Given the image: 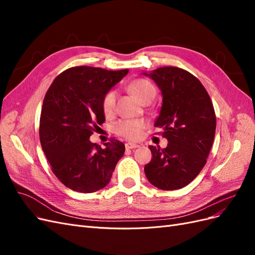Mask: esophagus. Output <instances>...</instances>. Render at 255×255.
I'll use <instances>...</instances> for the list:
<instances>
[{"label": "esophagus", "mask_w": 255, "mask_h": 255, "mask_svg": "<svg viewBox=\"0 0 255 255\" xmlns=\"http://www.w3.org/2000/svg\"><path fill=\"white\" fill-rule=\"evenodd\" d=\"M138 145L137 143H133V142H127L126 143V148L128 149V150H130V149H136V148H138Z\"/></svg>", "instance_id": "obj_1"}]
</instances>
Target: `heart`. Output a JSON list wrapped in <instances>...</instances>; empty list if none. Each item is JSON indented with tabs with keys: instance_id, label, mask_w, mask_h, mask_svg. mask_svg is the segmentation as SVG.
Listing matches in <instances>:
<instances>
[{
	"instance_id": "1",
	"label": "heart",
	"mask_w": 255,
	"mask_h": 255,
	"mask_svg": "<svg viewBox=\"0 0 255 255\" xmlns=\"http://www.w3.org/2000/svg\"><path fill=\"white\" fill-rule=\"evenodd\" d=\"M128 90L139 102H143L144 100L149 98L154 99L156 94V90L152 83L143 79H137L130 82L128 85ZM116 99H117V92L115 90L106 92L102 100V110L106 116H110L114 113ZM144 126V122L140 120H121L115 126V132L120 136L128 138V139H138L142 134Z\"/></svg>"
}]
</instances>
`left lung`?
Listing matches in <instances>:
<instances>
[{"mask_svg": "<svg viewBox=\"0 0 255 255\" xmlns=\"http://www.w3.org/2000/svg\"><path fill=\"white\" fill-rule=\"evenodd\" d=\"M155 82L163 103L154 127L163 130L165 149L150 145L152 159L144 166L146 179L163 190L186 186L206 164L216 132L212 100L196 76L176 67L143 72Z\"/></svg>", "mask_w": 255, "mask_h": 255, "instance_id": "1", "label": "left lung"}]
</instances>
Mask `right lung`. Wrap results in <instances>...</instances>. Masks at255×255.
Listing matches in <instances>:
<instances>
[{"instance_id":"right-lung-1","label":"right lung","mask_w":255,"mask_h":255,"mask_svg":"<svg viewBox=\"0 0 255 255\" xmlns=\"http://www.w3.org/2000/svg\"><path fill=\"white\" fill-rule=\"evenodd\" d=\"M128 70L87 66L60 73L45 94L39 126L42 150L65 186L89 194L104 188L126 151L117 139L92 143L89 138L105 121L102 100Z\"/></svg>"}]
</instances>
